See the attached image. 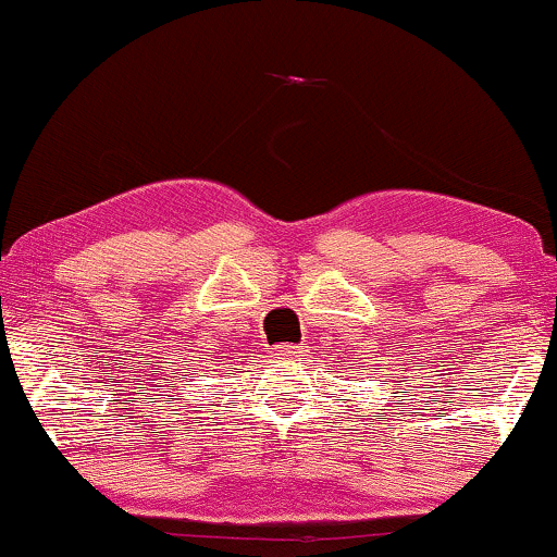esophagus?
<instances>
[{
	"mask_svg": "<svg viewBox=\"0 0 557 557\" xmlns=\"http://www.w3.org/2000/svg\"><path fill=\"white\" fill-rule=\"evenodd\" d=\"M277 351L280 355H300V347H295V344H280Z\"/></svg>",
	"mask_w": 557,
	"mask_h": 557,
	"instance_id": "esophagus-1",
	"label": "esophagus"
}]
</instances>
